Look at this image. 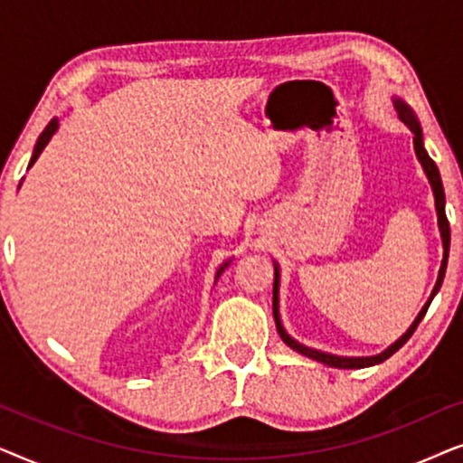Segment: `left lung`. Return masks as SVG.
<instances>
[{
    "label": "left lung",
    "mask_w": 463,
    "mask_h": 463,
    "mask_svg": "<svg viewBox=\"0 0 463 463\" xmlns=\"http://www.w3.org/2000/svg\"><path fill=\"white\" fill-rule=\"evenodd\" d=\"M392 103H394V109L398 113V118H401V122L407 126V128L413 132V147H415V156L417 160H420L423 173H426L428 181H430V187H432V194H434V206H436V217H439V232H440V240H442V261H440V269H439V278H436V284L432 288V293H430L428 301L423 303V307L420 309V314H417V318L413 320V325L407 328V333H402L401 337H398L394 344L385 347L383 352L375 354V356H337V354H328V352H322V350H314V347H307L299 344V341L290 337L287 333V328H284L282 320H280V265L278 261H274V320H276V328H278V335H280V339L287 344L290 350L303 354V356L316 360V363H322V364H328V366H335V369H364V366H373V364H379L383 363V360H388L392 354L401 350V347L407 344L411 335L415 333V328L420 322L423 320V316H426L430 303L439 293L440 287H442V280H445V271H447V261H449V246H451V230H449V221H447V213H445V189H442V181H440V173L439 168H436V164L432 157L428 156L426 151V145H423V132H421V126H420V119H417L415 111L411 109V107L404 103L401 97H394L392 99Z\"/></svg>",
    "instance_id": "8db88e82"
}]
</instances>
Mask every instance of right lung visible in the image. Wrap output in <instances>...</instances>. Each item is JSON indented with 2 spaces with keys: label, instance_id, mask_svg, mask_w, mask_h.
<instances>
[{
  "label": "right lung",
  "instance_id": "obj_1",
  "mask_svg": "<svg viewBox=\"0 0 463 463\" xmlns=\"http://www.w3.org/2000/svg\"><path fill=\"white\" fill-rule=\"evenodd\" d=\"M59 126H61V119H59V118H52V119H50V124L46 126V128H43V132L40 135V138H37V143H35V147H33V156H31L27 170H29L31 166H33L35 160H37V157H40L42 151L46 149V145L50 143V138H52V137L56 135V130H59ZM18 187H21V185H18ZM230 263H232V259H227V261H225L223 265H221V268L217 269V274H214V282L219 280V276L223 274L225 268H227V265H230Z\"/></svg>",
  "mask_w": 463,
  "mask_h": 463
}]
</instances>
